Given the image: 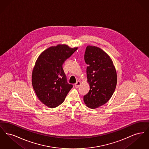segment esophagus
Here are the masks:
<instances>
[{
  "label": "esophagus",
  "mask_w": 149,
  "mask_h": 149,
  "mask_svg": "<svg viewBox=\"0 0 149 149\" xmlns=\"http://www.w3.org/2000/svg\"><path fill=\"white\" fill-rule=\"evenodd\" d=\"M80 84H81L80 81H77V83L75 84V88H79V86L80 85Z\"/></svg>",
  "instance_id": "esophagus-1"
}]
</instances>
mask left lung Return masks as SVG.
I'll use <instances>...</instances> for the list:
<instances>
[{
    "label": "left lung",
    "instance_id": "left-lung-1",
    "mask_svg": "<svg viewBox=\"0 0 149 149\" xmlns=\"http://www.w3.org/2000/svg\"><path fill=\"white\" fill-rule=\"evenodd\" d=\"M89 92L84 96L85 104L97 108L109 100L117 84V73L113 62L106 53L99 47L88 46L84 54Z\"/></svg>",
    "mask_w": 149,
    "mask_h": 149
}]
</instances>
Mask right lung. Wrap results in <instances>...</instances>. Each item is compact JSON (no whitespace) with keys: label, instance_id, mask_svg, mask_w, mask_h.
<instances>
[{"label":"right lung","instance_id":"obj_1","mask_svg":"<svg viewBox=\"0 0 149 149\" xmlns=\"http://www.w3.org/2000/svg\"><path fill=\"white\" fill-rule=\"evenodd\" d=\"M78 49L58 45L44 51L33 68L32 86L38 99L50 108L60 105L73 85L68 83L63 65Z\"/></svg>","mask_w":149,"mask_h":149}]
</instances>
